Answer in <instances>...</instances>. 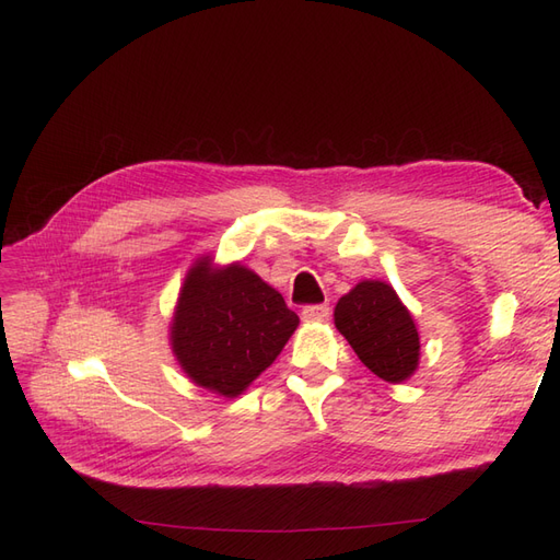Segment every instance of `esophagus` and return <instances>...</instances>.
<instances>
[{
	"mask_svg": "<svg viewBox=\"0 0 560 560\" xmlns=\"http://www.w3.org/2000/svg\"><path fill=\"white\" fill-rule=\"evenodd\" d=\"M301 317L306 322H322L329 317V306H325V303H319V306H306L301 311Z\"/></svg>",
	"mask_w": 560,
	"mask_h": 560,
	"instance_id": "34e87169",
	"label": "esophagus"
}]
</instances>
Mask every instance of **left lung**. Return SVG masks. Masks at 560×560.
<instances>
[{"label":"left lung","instance_id":"obj_1","mask_svg":"<svg viewBox=\"0 0 560 560\" xmlns=\"http://www.w3.org/2000/svg\"><path fill=\"white\" fill-rule=\"evenodd\" d=\"M334 325L362 364L385 383L409 381L420 362V334L393 284L362 280L338 299Z\"/></svg>","mask_w":560,"mask_h":560}]
</instances>
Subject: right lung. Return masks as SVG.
<instances>
[{
  "label": "right lung",
  "instance_id": "add662e5",
  "mask_svg": "<svg viewBox=\"0 0 560 560\" xmlns=\"http://www.w3.org/2000/svg\"><path fill=\"white\" fill-rule=\"evenodd\" d=\"M296 327L299 315L254 270L200 254L182 282L171 348L186 378L233 399L276 362Z\"/></svg>",
  "mask_w": 560,
  "mask_h": 560
}]
</instances>
